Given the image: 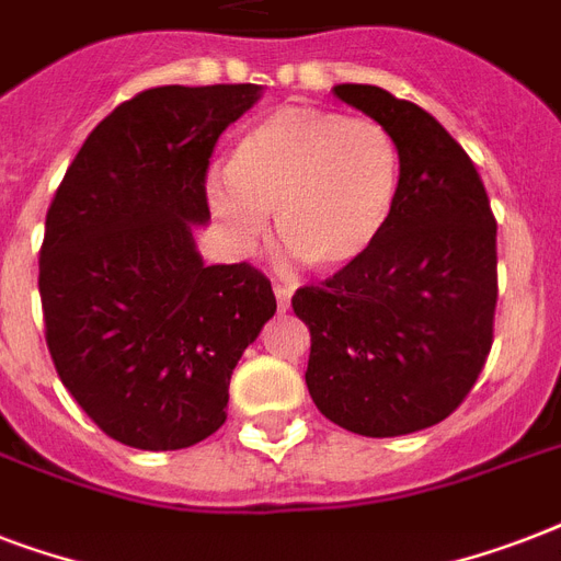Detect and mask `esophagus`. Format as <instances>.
Returning <instances> with one entry per match:
<instances>
[{"instance_id":"1","label":"esophagus","mask_w":561,"mask_h":561,"mask_svg":"<svg viewBox=\"0 0 561 561\" xmlns=\"http://www.w3.org/2000/svg\"><path fill=\"white\" fill-rule=\"evenodd\" d=\"M273 294H276V306H279V311H288L294 290H290L288 285H273Z\"/></svg>"}]
</instances>
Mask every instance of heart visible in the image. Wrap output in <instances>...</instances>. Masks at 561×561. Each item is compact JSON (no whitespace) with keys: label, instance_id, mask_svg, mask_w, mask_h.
<instances>
[{"label":"heart","instance_id":"1","mask_svg":"<svg viewBox=\"0 0 561 561\" xmlns=\"http://www.w3.org/2000/svg\"><path fill=\"white\" fill-rule=\"evenodd\" d=\"M401 153L373 118L288 104L259 118L211 174L206 203L238 250H253L273 211L276 236L317 273H341L378 244L399 203Z\"/></svg>","mask_w":561,"mask_h":561}]
</instances>
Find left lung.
<instances>
[{"label": "left lung", "instance_id": "left-lung-1", "mask_svg": "<svg viewBox=\"0 0 561 561\" xmlns=\"http://www.w3.org/2000/svg\"><path fill=\"white\" fill-rule=\"evenodd\" d=\"M334 95L390 130L401 188L378 244L290 299L311 332L306 383L352 434H413L451 416L486 364L497 224L474 162L431 113L369 83Z\"/></svg>", "mask_w": 561, "mask_h": 561}]
</instances>
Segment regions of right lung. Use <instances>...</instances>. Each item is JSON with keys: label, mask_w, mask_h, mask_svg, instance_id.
Here are the masks:
<instances>
[{"label": "right lung", "mask_w": 561, "mask_h": 561, "mask_svg": "<svg viewBox=\"0 0 561 561\" xmlns=\"http://www.w3.org/2000/svg\"><path fill=\"white\" fill-rule=\"evenodd\" d=\"M259 99V83L139 92L87 136L48 206V352L116 443L178 451L215 434L232 369L276 314L264 273L203 264L194 244L215 142Z\"/></svg>", "instance_id": "1"}]
</instances>
